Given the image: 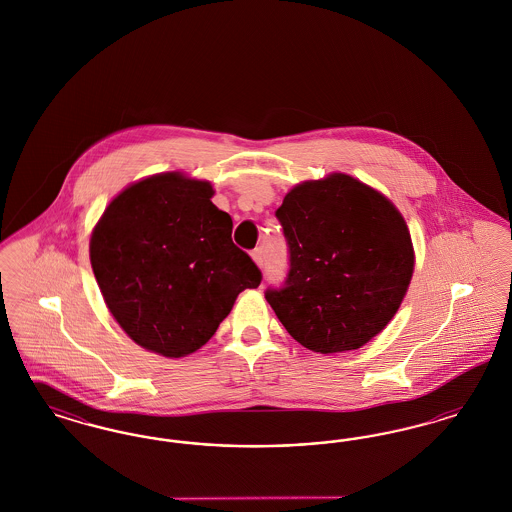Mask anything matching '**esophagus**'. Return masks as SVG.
I'll return each mask as SVG.
<instances>
[{
    "label": "esophagus",
    "instance_id": "obj_1",
    "mask_svg": "<svg viewBox=\"0 0 512 512\" xmlns=\"http://www.w3.org/2000/svg\"><path fill=\"white\" fill-rule=\"evenodd\" d=\"M251 259L255 261V265H257V267H261V265H263V249H261V247L253 249V253H251Z\"/></svg>",
    "mask_w": 512,
    "mask_h": 512
}]
</instances>
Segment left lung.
I'll return each mask as SVG.
<instances>
[{
    "mask_svg": "<svg viewBox=\"0 0 512 512\" xmlns=\"http://www.w3.org/2000/svg\"><path fill=\"white\" fill-rule=\"evenodd\" d=\"M276 217L290 245V274L286 288L265 297L293 340L334 355L378 336L414 272L411 232L393 201L330 172L293 186Z\"/></svg>",
    "mask_w": 512,
    "mask_h": 512,
    "instance_id": "left-lung-1",
    "label": "left lung"
}]
</instances>
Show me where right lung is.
<instances>
[{"label":"right lung","instance_id":"add662e5","mask_svg":"<svg viewBox=\"0 0 512 512\" xmlns=\"http://www.w3.org/2000/svg\"><path fill=\"white\" fill-rule=\"evenodd\" d=\"M211 182L171 171L115 195L90 236V263L109 313L151 353L180 359L211 340L261 272L232 242Z\"/></svg>","mask_w":512,"mask_h":512}]
</instances>
